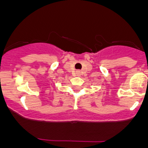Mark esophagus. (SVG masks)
<instances>
[{
  "mask_svg": "<svg viewBox=\"0 0 148 148\" xmlns=\"http://www.w3.org/2000/svg\"><path fill=\"white\" fill-rule=\"evenodd\" d=\"M76 75H80V72H76Z\"/></svg>",
  "mask_w": 148,
  "mask_h": 148,
  "instance_id": "esophagus-1",
  "label": "esophagus"
}]
</instances>
